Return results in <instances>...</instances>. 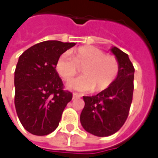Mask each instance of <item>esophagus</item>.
Wrapping results in <instances>:
<instances>
[{
	"mask_svg": "<svg viewBox=\"0 0 158 158\" xmlns=\"http://www.w3.org/2000/svg\"><path fill=\"white\" fill-rule=\"evenodd\" d=\"M77 97H79V95H78V94H76V93H73V99H75V98H77Z\"/></svg>",
	"mask_w": 158,
	"mask_h": 158,
	"instance_id": "1",
	"label": "esophagus"
}]
</instances>
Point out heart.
Wrapping results in <instances>:
<instances>
[{"mask_svg":"<svg viewBox=\"0 0 158 158\" xmlns=\"http://www.w3.org/2000/svg\"><path fill=\"white\" fill-rule=\"evenodd\" d=\"M82 69L83 76L67 84V88L79 92L94 89L102 91L107 89L118 73V62L113 56L93 46H82L73 52L72 59L68 52L59 56L56 62V70L62 79L69 81Z\"/></svg>","mask_w":158,"mask_h":158,"instance_id":"1","label":"heart"}]
</instances>
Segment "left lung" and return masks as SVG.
<instances>
[{
    "instance_id": "left-lung-1",
    "label": "left lung",
    "mask_w": 158,
    "mask_h": 158,
    "mask_svg": "<svg viewBox=\"0 0 158 158\" xmlns=\"http://www.w3.org/2000/svg\"><path fill=\"white\" fill-rule=\"evenodd\" d=\"M118 62V73L114 82L96 96H84L85 107L80 114L83 128L99 137L113 135L123 125L129 115L134 91L135 69L129 56L112 46Z\"/></svg>"
}]
</instances>
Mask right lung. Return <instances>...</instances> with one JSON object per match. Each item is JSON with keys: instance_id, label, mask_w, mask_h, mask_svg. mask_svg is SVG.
Segmentation results:
<instances>
[{"instance_id": "obj_1", "label": "right lung", "mask_w": 158, "mask_h": 158, "mask_svg": "<svg viewBox=\"0 0 158 158\" xmlns=\"http://www.w3.org/2000/svg\"><path fill=\"white\" fill-rule=\"evenodd\" d=\"M76 43L40 42L19 56L14 73L16 112L23 128L35 135H46L59 124L72 93L62 89L56 62Z\"/></svg>"}]
</instances>
